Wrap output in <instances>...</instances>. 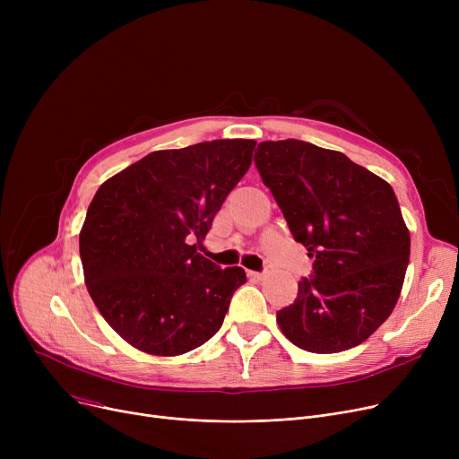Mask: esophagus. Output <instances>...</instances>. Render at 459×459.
Returning a JSON list of instances; mask_svg holds the SVG:
<instances>
[{
    "mask_svg": "<svg viewBox=\"0 0 459 459\" xmlns=\"http://www.w3.org/2000/svg\"><path fill=\"white\" fill-rule=\"evenodd\" d=\"M247 277H249L251 281H262V279L266 277V275H264V273H258V272H247Z\"/></svg>",
    "mask_w": 459,
    "mask_h": 459,
    "instance_id": "obj_1",
    "label": "esophagus"
}]
</instances>
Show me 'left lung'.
<instances>
[{
    "label": "left lung",
    "instance_id": "8db88e82",
    "mask_svg": "<svg viewBox=\"0 0 459 459\" xmlns=\"http://www.w3.org/2000/svg\"><path fill=\"white\" fill-rule=\"evenodd\" d=\"M255 163L294 239L315 258V275L277 312L282 334L312 353L365 342L396 307L411 249L391 184L299 139L260 143Z\"/></svg>",
    "mask_w": 459,
    "mask_h": 459
}]
</instances>
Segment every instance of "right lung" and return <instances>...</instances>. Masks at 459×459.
Instances as JSON below:
<instances>
[{"label": "right lung", "instance_id": "add662e5", "mask_svg": "<svg viewBox=\"0 0 459 459\" xmlns=\"http://www.w3.org/2000/svg\"><path fill=\"white\" fill-rule=\"evenodd\" d=\"M256 141L217 139L156 151L108 178L80 232L87 290L104 320L139 351L175 357L220 331L247 277L197 253Z\"/></svg>", "mask_w": 459, "mask_h": 459}]
</instances>
